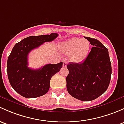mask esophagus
<instances>
[{
  "label": "esophagus",
  "instance_id": "34e87169",
  "mask_svg": "<svg viewBox=\"0 0 124 124\" xmlns=\"http://www.w3.org/2000/svg\"><path fill=\"white\" fill-rule=\"evenodd\" d=\"M67 61H66V60H63V67H66V65H67Z\"/></svg>",
  "mask_w": 124,
  "mask_h": 124
}]
</instances>
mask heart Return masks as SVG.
I'll use <instances>...</instances> for the list:
<instances>
[{
    "mask_svg": "<svg viewBox=\"0 0 124 124\" xmlns=\"http://www.w3.org/2000/svg\"><path fill=\"white\" fill-rule=\"evenodd\" d=\"M90 46V43L87 39L74 37L62 43L61 50L66 54H70L72 62L79 63L87 58Z\"/></svg>",
    "mask_w": 124,
    "mask_h": 124,
    "instance_id": "heart-1",
    "label": "heart"
}]
</instances>
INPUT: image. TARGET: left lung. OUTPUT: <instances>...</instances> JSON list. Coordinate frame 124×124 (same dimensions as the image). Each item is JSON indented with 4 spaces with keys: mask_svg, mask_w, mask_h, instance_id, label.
<instances>
[{
    "mask_svg": "<svg viewBox=\"0 0 124 124\" xmlns=\"http://www.w3.org/2000/svg\"><path fill=\"white\" fill-rule=\"evenodd\" d=\"M93 46L82 63L70 62L66 88L70 94L82 101H91L103 94L110 81L112 66L108 49L97 39L84 37Z\"/></svg>",
    "mask_w": 124,
    "mask_h": 124,
    "instance_id": "left-lung-1",
    "label": "left lung"
}]
</instances>
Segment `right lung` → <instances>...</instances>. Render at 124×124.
<instances>
[{"label":"right lung","mask_w":124,"mask_h":124,"mask_svg":"<svg viewBox=\"0 0 124 124\" xmlns=\"http://www.w3.org/2000/svg\"><path fill=\"white\" fill-rule=\"evenodd\" d=\"M58 36L57 33L30 36L13 47L8 59V77L14 90L23 97L35 98L47 93L50 79L62 67V62L57 64H46L37 70L28 67L30 52L44 43L53 41Z\"/></svg>","instance_id":"obj_1"}]
</instances>
